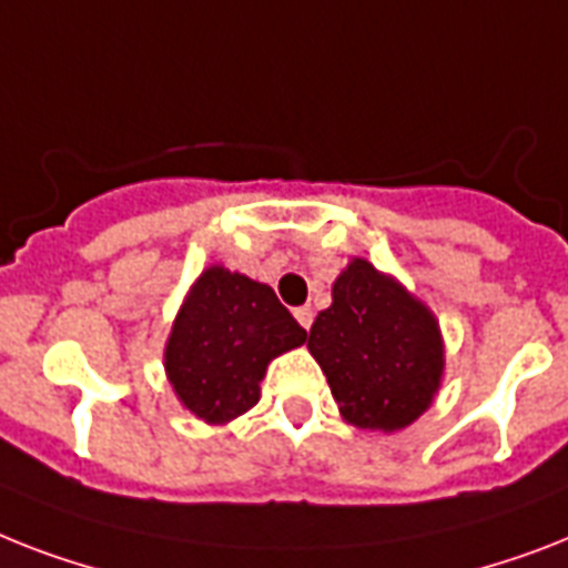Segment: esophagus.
Instances as JSON below:
<instances>
[{
    "instance_id": "obj_1",
    "label": "esophagus",
    "mask_w": 568,
    "mask_h": 568,
    "mask_svg": "<svg viewBox=\"0 0 568 568\" xmlns=\"http://www.w3.org/2000/svg\"><path fill=\"white\" fill-rule=\"evenodd\" d=\"M294 317H297V324L303 326V329H308V326H312V308L308 306L294 308Z\"/></svg>"
}]
</instances>
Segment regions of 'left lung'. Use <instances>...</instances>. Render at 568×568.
<instances>
[{
    "mask_svg": "<svg viewBox=\"0 0 568 568\" xmlns=\"http://www.w3.org/2000/svg\"><path fill=\"white\" fill-rule=\"evenodd\" d=\"M341 417L382 435L403 432L432 408L446 371L435 312L364 256L332 283V306L308 329Z\"/></svg>",
    "mask_w": 568,
    "mask_h": 568,
    "instance_id": "8db88e82",
    "label": "left lung"
}]
</instances>
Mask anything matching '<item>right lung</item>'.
Instances as JSON below:
<instances>
[{"mask_svg": "<svg viewBox=\"0 0 568 568\" xmlns=\"http://www.w3.org/2000/svg\"><path fill=\"white\" fill-rule=\"evenodd\" d=\"M306 329L274 288L212 262L189 285L165 341V379L178 403L224 426L260 403L268 364L303 347Z\"/></svg>", "mask_w": 568, "mask_h": 568, "instance_id": "obj_1", "label": "right lung"}]
</instances>
